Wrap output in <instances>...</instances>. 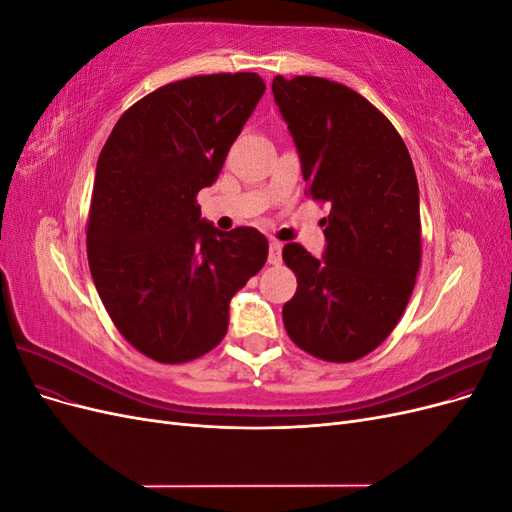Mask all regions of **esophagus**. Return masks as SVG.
Returning a JSON list of instances; mask_svg holds the SVG:
<instances>
[{"label": "esophagus", "instance_id": "34e87169", "mask_svg": "<svg viewBox=\"0 0 512 512\" xmlns=\"http://www.w3.org/2000/svg\"><path fill=\"white\" fill-rule=\"evenodd\" d=\"M282 243L280 241H275V239H271V243H269V265H280L282 262Z\"/></svg>", "mask_w": 512, "mask_h": 512}]
</instances>
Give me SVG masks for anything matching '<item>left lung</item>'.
<instances>
[{
	"label": "left lung",
	"mask_w": 512,
	"mask_h": 512,
	"mask_svg": "<svg viewBox=\"0 0 512 512\" xmlns=\"http://www.w3.org/2000/svg\"><path fill=\"white\" fill-rule=\"evenodd\" d=\"M273 98L314 200L331 203L324 252L286 243L297 292L282 316L316 359L350 363L391 335L421 267L418 183L406 143L354 89L318 76L273 79Z\"/></svg>",
	"instance_id": "8db88e82"
}]
</instances>
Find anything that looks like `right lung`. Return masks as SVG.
I'll use <instances>...</instances> for the list:
<instances>
[{
    "mask_svg": "<svg viewBox=\"0 0 512 512\" xmlns=\"http://www.w3.org/2000/svg\"><path fill=\"white\" fill-rule=\"evenodd\" d=\"M265 89L256 72L168 83L130 106L100 151L91 277L119 333L153 361L185 363L218 346L230 299L267 262L262 232H222L196 205Z\"/></svg>",
    "mask_w": 512,
    "mask_h": 512,
    "instance_id": "1",
    "label": "right lung"
}]
</instances>
